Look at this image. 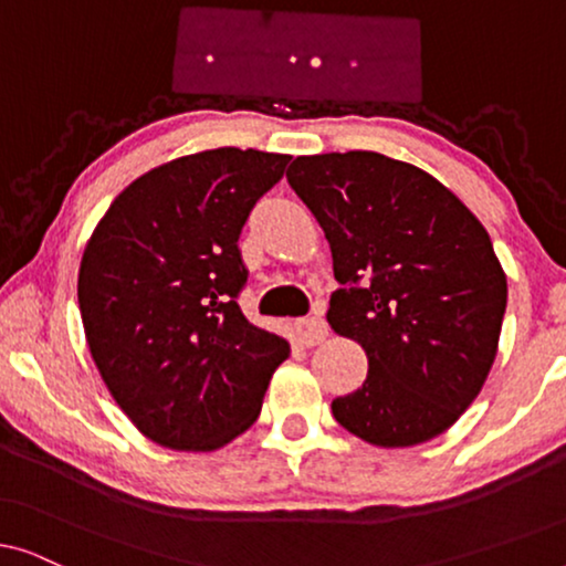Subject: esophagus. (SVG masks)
Listing matches in <instances>:
<instances>
[{"instance_id":"obj_1","label":"esophagus","mask_w":566,"mask_h":566,"mask_svg":"<svg viewBox=\"0 0 566 566\" xmlns=\"http://www.w3.org/2000/svg\"><path fill=\"white\" fill-rule=\"evenodd\" d=\"M296 335L301 339V345L312 347L324 343V337L329 335L327 332V322L322 316H304V319L296 322Z\"/></svg>"}]
</instances>
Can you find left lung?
<instances>
[{
  "label": "left lung",
  "mask_w": 566,
  "mask_h": 566,
  "mask_svg": "<svg viewBox=\"0 0 566 566\" xmlns=\"http://www.w3.org/2000/svg\"><path fill=\"white\" fill-rule=\"evenodd\" d=\"M285 177L329 242V327L368 355L335 420L381 448L446 432L490 376L507 306L486 229L436 177L376 151L296 157Z\"/></svg>",
  "instance_id": "left-lung-1"
}]
</instances>
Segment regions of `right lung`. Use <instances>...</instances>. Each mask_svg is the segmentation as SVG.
<instances>
[{"mask_svg": "<svg viewBox=\"0 0 566 566\" xmlns=\"http://www.w3.org/2000/svg\"><path fill=\"white\" fill-rule=\"evenodd\" d=\"M289 154L208 149L138 177L84 247L76 296L92 360L138 432L216 451L258 420L291 345L237 304L239 234Z\"/></svg>", "mask_w": 566, "mask_h": 566, "instance_id": "obj_1", "label": "right lung"}]
</instances>
